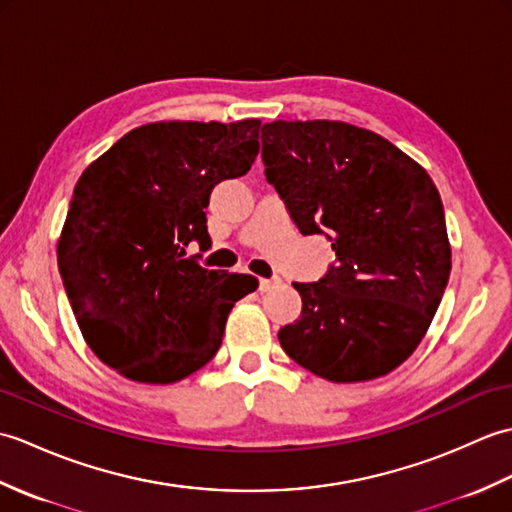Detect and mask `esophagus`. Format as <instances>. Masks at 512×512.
Masks as SVG:
<instances>
[{"label":"esophagus","instance_id":"34e87169","mask_svg":"<svg viewBox=\"0 0 512 512\" xmlns=\"http://www.w3.org/2000/svg\"><path fill=\"white\" fill-rule=\"evenodd\" d=\"M281 284V279L279 277H273V279H259V290L262 292H268V290H273V288H277Z\"/></svg>","mask_w":512,"mask_h":512}]
</instances>
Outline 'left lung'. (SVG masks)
Wrapping results in <instances>:
<instances>
[{"label": "left lung", "instance_id": "8db88e82", "mask_svg": "<svg viewBox=\"0 0 512 512\" xmlns=\"http://www.w3.org/2000/svg\"><path fill=\"white\" fill-rule=\"evenodd\" d=\"M262 160L303 235L328 233L336 264L295 284L301 317L279 330L292 361L332 383L394 372L427 334L451 273L440 193L405 151L341 121H273Z\"/></svg>", "mask_w": 512, "mask_h": 512}]
</instances>
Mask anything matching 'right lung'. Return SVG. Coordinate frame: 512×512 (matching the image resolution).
I'll use <instances>...</instances> for the list:
<instances>
[{"label": "right lung", "instance_id": "obj_1", "mask_svg": "<svg viewBox=\"0 0 512 512\" xmlns=\"http://www.w3.org/2000/svg\"><path fill=\"white\" fill-rule=\"evenodd\" d=\"M259 127V118L140 125L76 182L59 273L85 343L134 383L198 372L220 350L235 301L257 288L250 275L184 259V248L209 246V195L253 165Z\"/></svg>", "mask_w": 512, "mask_h": 512}]
</instances>
